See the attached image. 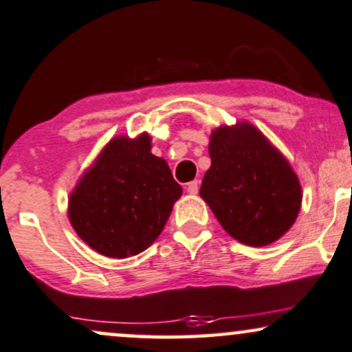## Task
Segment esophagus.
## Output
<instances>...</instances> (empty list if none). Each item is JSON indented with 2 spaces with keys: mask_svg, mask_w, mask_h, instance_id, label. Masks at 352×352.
<instances>
[{
  "mask_svg": "<svg viewBox=\"0 0 352 352\" xmlns=\"http://www.w3.org/2000/svg\"><path fill=\"white\" fill-rule=\"evenodd\" d=\"M198 185H200V182H198V180L190 182V184H187V192L190 195H197L198 193Z\"/></svg>",
  "mask_w": 352,
  "mask_h": 352,
  "instance_id": "1",
  "label": "esophagus"
}]
</instances>
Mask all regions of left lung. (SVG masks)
Segmentation results:
<instances>
[{
    "label": "left lung",
    "instance_id": "1",
    "mask_svg": "<svg viewBox=\"0 0 352 352\" xmlns=\"http://www.w3.org/2000/svg\"><path fill=\"white\" fill-rule=\"evenodd\" d=\"M208 152L200 197L223 230L252 248L280 239L302 208V185L285 155L248 121L211 131Z\"/></svg>",
    "mask_w": 352,
    "mask_h": 352
}]
</instances>
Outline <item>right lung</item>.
Wrapping results in <instances>:
<instances>
[{
	"instance_id": "add662e5",
	"label": "right lung",
	"mask_w": 352,
	"mask_h": 352,
	"mask_svg": "<svg viewBox=\"0 0 352 352\" xmlns=\"http://www.w3.org/2000/svg\"><path fill=\"white\" fill-rule=\"evenodd\" d=\"M147 133L116 135L80 177L69 197V221L93 251L126 259L159 238L182 187L151 152Z\"/></svg>"
}]
</instances>
